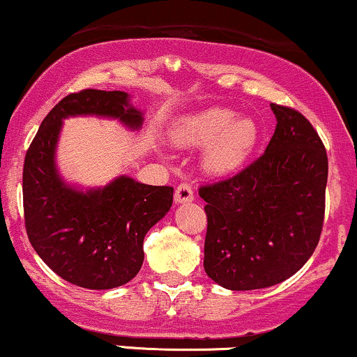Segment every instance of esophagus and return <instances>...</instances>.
<instances>
[{
  "mask_svg": "<svg viewBox=\"0 0 357 357\" xmlns=\"http://www.w3.org/2000/svg\"><path fill=\"white\" fill-rule=\"evenodd\" d=\"M195 195H193V188H191L188 183H181L176 188V193H174V202L176 203H188V202H193Z\"/></svg>",
  "mask_w": 357,
  "mask_h": 357,
  "instance_id": "1",
  "label": "esophagus"
}]
</instances>
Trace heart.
<instances>
[{"label": "heart", "instance_id": "heart-1", "mask_svg": "<svg viewBox=\"0 0 357 357\" xmlns=\"http://www.w3.org/2000/svg\"><path fill=\"white\" fill-rule=\"evenodd\" d=\"M256 121L236 112L211 107L185 115L171 128L172 142L183 147H205L203 167L211 174H230L244 166L257 144Z\"/></svg>", "mask_w": 357, "mask_h": 357}]
</instances>
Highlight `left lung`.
Returning <instances> with one entry per match:
<instances>
[{
    "label": "left lung",
    "mask_w": 357,
    "mask_h": 357,
    "mask_svg": "<svg viewBox=\"0 0 357 357\" xmlns=\"http://www.w3.org/2000/svg\"><path fill=\"white\" fill-rule=\"evenodd\" d=\"M276 130L264 154L236 176L199 186L206 202L205 271L234 291L288 280L319 244L328 160L312 123L271 103Z\"/></svg>",
    "instance_id": "8db88e82"
}]
</instances>
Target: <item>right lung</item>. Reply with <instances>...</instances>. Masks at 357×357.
Listing matches in <instances>:
<instances>
[{
    "instance_id": "add662e5",
    "label": "right lung",
    "mask_w": 357,
    "mask_h": 357,
    "mask_svg": "<svg viewBox=\"0 0 357 357\" xmlns=\"http://www.w3.org/2000/svg\"><path fill=\"white\" fill-rule=\"evenodd\" d=\"M76 115L119 119L140 128L142 113L123 91L83 89L49 112L23 164V211L30 244L62 280L88 289L128 283L144 262V237L172 205V186L120 176L105 188L79 191L56 169L62 120Z\"/></svg>"
}]
</instances>
